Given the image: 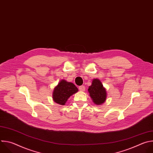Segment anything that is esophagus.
<instances>
[{"instance_id":"1","label":"esophagus","mask_w":153,"mask_h":153,"mask_svg":"<svg viewBox=\"0 0 153 153\" xmlns=\"http://www.w3.org/2000/svg\"><path fill=\"white\" fill-rule=\"evenodd\" d=\"M79 90L81 91H84L85 90V86H83V85L80 86H79Z\"/></svg>"}]
</instances>
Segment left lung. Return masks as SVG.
<instances>
[{"label":"left lung","instance_id":"obj_1","mask_svg":"<svg viewBox=\"0 0 153 153\" xmlns=\"http://www.w3.org/2000/svg\"><path fill=\"white\" fill-rule=\"evenodd\" d=\"M88 91L93 99V102L96 105H101L106 98V92L103 87V85L99 79H94L92 84L89 86Z\"/></svg>","mask_w":153,"mask_h":153}]
</instances>
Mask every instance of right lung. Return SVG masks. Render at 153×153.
I'll list each match as a JSON object with an SVG mask.
<instances>
[{"instance_id": "obj_1", "label": "right lung", "mask_w": 153, "mask_h": 153, "mask_svg": "<svg viewBox=\"0 0 153 153\" xmlns=\"http://www.w3.org/2000/svg\"><path fill=\"white\" fill-rule=\"evenodd\" d=\"M77 91L78 88L73 83L62 80L54 88L53 98L56 103L63 105L71 95Z\"/></svg>"}]
</instances>
